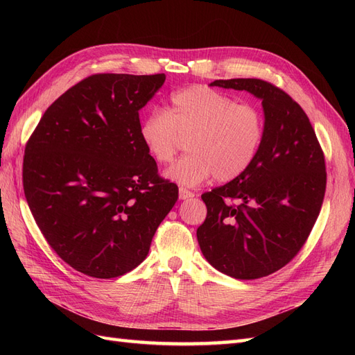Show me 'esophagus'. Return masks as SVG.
I'll return each mask as SVG.
<instances>
[{"label": "esophagus", "instance_id": "esophagus-1", "mask_svg": "<svg viewBox=\"0 0 355 355\" xmlns=\"http://www.w3.org/2000/svg\"><path fill=\"white\" fill-rule=\"evenodd\" d=\"M194 197V192L187 189V188H179V198L180 200H189Z\"/></svg>", "mask_w": 355, "mask_h": 355}]
</instances>
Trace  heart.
<instances>
[{
	"instance_id": "b5f03b06",
	"label": "heart",
	"mask_w": 355,
	"mask_h": 355,
	"mask_svg": "<svg viewBox=\"0 0 355 355\" xmlns=\"http://www.w3.org/2000/svg\"><path fill=\"white\" fill-rule=\"evenodd\" d=\"M139 135L158 164H170L188 139L189 154L167 176L196 187L211 176L231 182L244 175L261 151L265 118L256 106L197 84L171 94L167 110L146 115Z\"/></svg>"
}]
</instances>
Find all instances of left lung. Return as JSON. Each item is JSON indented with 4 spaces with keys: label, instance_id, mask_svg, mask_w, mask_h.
Returning a JSON list of instances; mask_svg holds the SVG:
<instances>
[{
    "label": "left lung",
    "instance_id": "left-lung-1",
    "mask_svg": "<svg viewBox=\"0 0 355 355\" xmlns=\"http://www.w3.org/2000/svg\"><path fill=\"white\" fill-rule=\"evenodd\" d=\"M210 85L262 99L265 137L252 167L201 196L206 220L197 230L204 257L220 272L254 280L282 270L302 249L326 192L324 153L300 105L259 78Z\"/></svg>",
    "mask_w": 355,
    "mask_h": 355
}]
</instances>
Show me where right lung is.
Here are the masks:
<instances>
[{
	"label": "right lung",
	"mask_w": 355,
	"mask_h": 355,
	"mask_svg": "<svg viewBox=\"0 0 355 355\" xmlns=\"http://www.w3.org/2000/svg\"><path fill=\"white\" fill-rule=\"evenodd\" d=\"M166 75L94 73L53 102L25 146L24 191L46 241L73 270L114 278L141 263L178 187L158 175L139 110Z\"/></svg>",
	"instance_id": "1"
}]
</instances>
